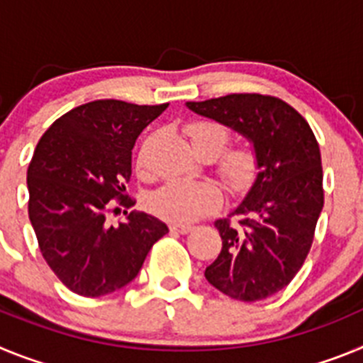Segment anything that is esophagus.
<instances>
[{
    "label": "esophagus",
    "mask_w": 363,
    "mask_h": 363,
    "mask_svg": "<svg viewBox=\"0 0 363 363\" xmlns=\"http://www.w3.org/2000/svg\"><path fill=\"white\" fill-rule=\"evenodd\" d=\"M192 229H194V227H191V225H179V223H172V225H171L172 233H179V234H189Z\"/></svg>",
    "instance_id": "obj_1"
}]
</instances>
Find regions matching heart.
I'll list each match as a JSON object with an SVG mask.
<instances>
[{
  "instance_id": "heart-1",
  "label": "heart",
  "mask_w": 363,
  "mask_h": 363,
  "mask_svg": "<svg viewBox=\"0 0 363 363\" xmlns=\"http://www.w3.org/2000/svg\"><path fill=\"white\" fill-rule=\"evenodd\" d=\"M192 147L198 154L218 156L229 142L225 127L213 121H196L187 127ZM256 156L249 149H233L218 163V174L233 192L245 191L256 176ZM221 192L209 179H167L150 192L149 207L154 214L174 223H192L220 207Z\"/></svg>"
}]
</instances>
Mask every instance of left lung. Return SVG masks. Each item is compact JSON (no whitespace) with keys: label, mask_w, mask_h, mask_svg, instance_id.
<instances>
[{"label":"left lung","mask_w":363,"mask_h":363,"mask_svg":"<svg viewBox=\"0 0 363 363\" xmlns=\"http://www.w3.org/2000/svg\"><path fill=\"white\" fill-rule=\"evenodd\" d=\"M187 107L242 134L258 165L238 207L214 221L221 251L205 278L234 300H264L291 284L313 243L323 209L318 142L309 123L272 96L229 94Z\"/></svg>","instance_id":"obj_1"}]
</instances>
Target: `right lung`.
Listing matches in <instances>:
<instances>
[{
    "label": "right lung",
    "instance_id": "obj_1",
    "mask_svg": "<svg viewBox=\"0 0 363 363\" xmlns=\"http://www.w3.org/2000/svg\"><path fill=\"white\" fill-rule=\"evenodd\" d=\"M169 104L96 99L79 105L41 136L27 171L28 218L40 251L72 293L98 298L138 277L150 247L169 227L147 213L107 223L108 201L133 205L125 184L133 147Z\"/></svg>",
    "mask_w": 363,
    "mask_h": 363
}]
</instances>
